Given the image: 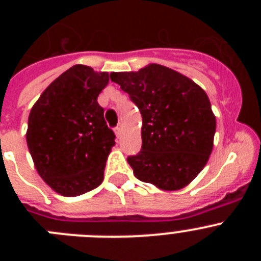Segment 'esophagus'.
I'll use <instances>...</instances> for the list:
<instances>
[{
	"instance_id": "1",
	"label": "esophagus",
	"mask_w": 261,
	"mask_h": 261,
	"mask_svg": "<svg viewBox=\"0 0 261 261\" xmlns=\"http://www.w3.org/2000/svg\"><path fill=\"white\" fill-rule=\"evenodd\" d=\"M121 132H123V125H121V124H119V125L115 128V133H116L117 137H120V136H121Z\"/></svg>"
}]
</instances>
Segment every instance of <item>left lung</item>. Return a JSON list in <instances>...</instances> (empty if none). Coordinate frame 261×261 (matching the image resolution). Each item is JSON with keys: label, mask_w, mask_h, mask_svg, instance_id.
Masks as SVG:
<instances>
[{"label": "left lung", "mask_w": 261, "mask_h": 261, "mask_svg": "<svg viewBox=\"0 0 261 261\" xmlns=\"http://www.w3.org/2000/svg\"><path fill=\"white\" fill-rule=\"evenodd\" d=\"M142 116V147L128 163L138 180L163 191L187 187L213 150L216 116L204 90L159 64L111 73Z\"/></svg>", "instance_id": "8db88e82"}]
</instances>
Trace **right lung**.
<instances>
[{
  "mask_svg": "<svg viewBox=\"0 0 261 261\" xmlns=\"http://www.w3.org/2000/svg\"><path fill=\"white\" fill-rule=\"evenodd\" d=\"M107 71L71 66L32 106L26 140L36 171L55 192L74 197L100 186L115 145L98 96Z\"/></svg>",
  "mask_w": 261,
  "mask_h": 261,
  "instance_id": "1",
  "label": "right lung"
}]
</instances>
